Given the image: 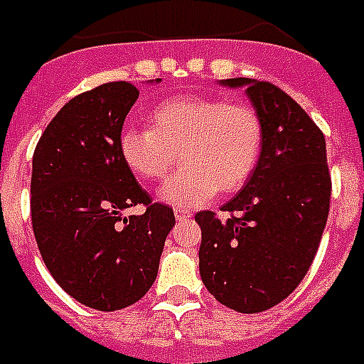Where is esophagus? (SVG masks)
<instances>
[{
	"mask_svg": "<svg viewBox=\"0 0 364 364\" xmlns=\"http://www.w3.org/2000/svg\"><path fill=\"white\" fill-rule=\"evenodd\" d=\"M174 215H176L178 221H184V219L192 218V211L184 210V208H176V210H174Z\"/></svg>",
	"mask_w": 364,
	"mask_h": 364,
	"instance_id": "obj_1",
	"label": "esophagus"
}]
</instances>
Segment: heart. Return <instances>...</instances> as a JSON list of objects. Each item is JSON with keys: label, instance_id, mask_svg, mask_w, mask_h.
<instances>
[{"label": "heart", "instance_id": "heart-1", "mask_svg": "<svg viewBox=\"0 0 364 364\" xmlns=\"http://www.w3.org/2000/svg\"><path fill=\"white\" fill-rule=\"evenodd\" d=\"M149 123L151 129L121 131V161L136 178L162 182L180 153L184 168L159 192L174 208L203 205L219 190L233 194L259 166L264 123L249 104L200 95L170 97L154 105Z\"/></svg>", "mask_w": 364, "mask_h": 364}]
</instances>
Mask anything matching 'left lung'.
Returning <instances> with one entry per match:
<instances>
[{
	"label": "left lung",
	"instance_id": "8db88e82",
	"mask_svg": "<svg viewBox=\"0 0 364 364\" xmlns=\"http://www.w3.org/2000/svg\"><path fill=\"white\" fill-rule=\"evenodd\" d=\"M223 84L247 86L264 123V146L251 180L221 208L228 219L196 213L200 274L219 304L259 314L298 288L318 252L331 200L326 136L274 84L249 78Z\"/></svg>",
	"mask_w": 364,
	"mask_h": 364
}]
</instances>
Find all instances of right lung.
<instances>
[{
	"instance_id": "1",
	"label": "right lung",
	"mask_w": 364,
	"mask_h": 364,
	"mask_svg": "<svg viewBox=\"0 0 364 364\" xmlns=\"http://www.w3.org/2000/svg\"><path fill=\"white\" fill-rule=\"evenodd\" d=\"M136 97L129 82L72 97L33 154L31 223L41 257L64 292L100 311L149 292L176 223L172 208L153 203L121 161V129ZM135 205L146 213L125 218Z\"/></svg>"
}]
</instances>
